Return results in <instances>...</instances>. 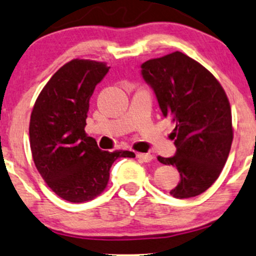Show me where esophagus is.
<instances>
[{
  "instance_id": "34e87169",
  "label": "esophagus",
  "mask_w": 256,
  "mask_h": 256,
  "mask_svg": "<svg viewBox=\"0 0 256 256\" xmlns=\"http://www.w3.org/2000/svg\"><path fill=\"white\" fill-rule=\"evenodd\" d=\"M136 157L139 160L145 162V163H150V162L153 159V156L150 154V153H138Z\"/></svg>"
}]
</instances>
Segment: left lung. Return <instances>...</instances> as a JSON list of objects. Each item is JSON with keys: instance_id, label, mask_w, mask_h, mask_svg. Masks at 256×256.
<instances>
[{"instance_id": "8db88e82", "label": "left lung", "mask_w": 256, "mask_h": 256, "mask_svg": "<svg viewBox=\"0 0 256 256\" xmlns=\"http://www.w3.org/2000/svg\"><path fill=\"white\" fill-rule=\"evenodd\" d=\"M164 117L175 124L174 157H158L178 170V184L170 194L193 198L207 190L220 175L234 139L226 93L211 72L184 54L175 52L141 64Z\"/></svg>"}]
</instances>
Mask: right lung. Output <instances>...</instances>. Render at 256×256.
<instances>
[{
  "mask_svg": "<svg viewBox=\"0 0 256 256\" xmlns=\"http://www.w3.org/2000/svg\"><path fill=\"white\" fill-rule=\"evenodd\" d=\"M109 68L104 62L72 60L51 76L33 106V162L51 190L69 202L94 199L106 188L114 162L135 157L130 151H102L85 133L90 98Z\"/></svg>",
  "mask_w": 256,
  "mask_h": 256,
  "instance_id": "obj_1",
  "label": "right lung"
}]
</instances>
